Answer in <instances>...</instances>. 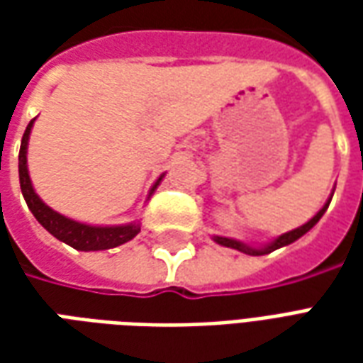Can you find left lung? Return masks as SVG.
<instances>
[{
    "instance_id": "obj_1",
    "label": "left lung",
    "mask_w": 363,
    "mask_h": 363,
    "mask_svg": "<svg viewBox=\"0 0 363 363\" xmlns=\"http://www.w3.org/2000/svg\"><path fill=\"white\" fill-rule=\"evenodd\" d=\"M333 194H335V190H333ZM333 194H330V198H328L327 202H325V206L320 208L319 212L313 216L311 220L307 221V223H303V225H299V228L291 229V231H288V233H281L280 237H276V239H272L270 243L267 245H260V247H251V245L243 243V241H237V239H229V237H220V235H213V241L218 245H221V247H229V249H235V251H241L245 252V255H251V257H260V255H268V252L276 251V249H280V247H286V245L294 243V241H297L299 237H303L307 231L311 228H315L317 225V221L323 218V213L327 212L328 204H330V200H333Z\"/></svg>"
}]
</instances>
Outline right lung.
<instances>
[{"label": "right lung", "mask_w": 363, "mask_h": 363, "mask_svg": "<svg viewBox=\"0 0 363 363\" xmlns=\"http://www.w3.org/2000/svg\"><path fill=\"white\" fill-rule=\"evenodd\" d=\"M35 118L28 122L27 130L21 140V151H19V182L23 198L27 202L28 210L33 212L38 223L43 225L48 233L56 237L62 243L74 247L77 251H106V249H114L122 243H128L130 239H134L140 233V223H124V225H89V223H82L72 218L62 216L56 210H52L50 206H46L40 200L33 189V182L28 177L27 167V147L28 138H30V130H33ZM165 174H161L155 184L151 186L150 196L155 192L159 182Z\"/></svg>", "instance_id": "add662e5"}]
</instances>
